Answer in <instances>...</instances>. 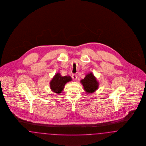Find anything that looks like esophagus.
<instances>
[{
  "label": "esophagus",
  "mask_w": 146,
  "mask_h": 146,
  "mask_svg": "<svg viewBox=\"0 0 146 146\" xmlns=\"http://www.w3.org/2000/svg\"><path fill=\"white\" fill-rule=\"evenodd\" d=\"M72 78L74 80H76L77 78V76L76 74H74L72 76Z\"/></svg>",
  "instance_id": "obj_1"
}]
</instances>
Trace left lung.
I'll return each mask as SVG.
<instances>
[{
  "label": "left lung",
  "mask_w": 146,
  "mask_h": 146,
  "mask_svg": "<svg viewBox=\"0 0 146 146\" xmlns=\"http://www.w3.org/2000/svg\"><path fill=\"white\" fill-rule=\"evenodd\" d=\"M80 82L84 86V91L87 93H93L98 88L99 83L92 72L86 75L84 79L81 80Z\"/></svg>",
  "instance_id": "obj_1"
}]
</instances>
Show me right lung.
Returning a JSON list of instances; mask_svg holds the SVG:
<instances>
[{"label":"right lung","mask_w":146,"mask_h":146,"mask_svg":"<svg viewBox=\"0 0 146 146\" xmlns=\"http://www.w3.org/2000/svg\"><path fill=\"white\" fill-rule=\"evenodd\" d=\"M71 80L69 76H62L60 73H56L50 82V89L54 93L59 94L63 91L65 84Z\"/></svg>","instance_id":"right-lung-1"}]
</instances>
